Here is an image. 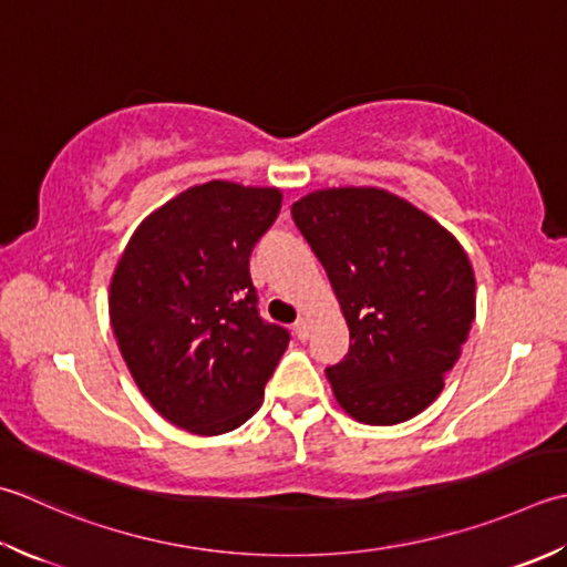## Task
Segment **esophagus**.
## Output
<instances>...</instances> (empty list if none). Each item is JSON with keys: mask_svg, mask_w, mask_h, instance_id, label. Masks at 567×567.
<instances>
[{"mask_svg": "<svg viewBox=\"0 0 567 567\" xmlns=\"http://www.w3.org/2000/svg\"><path fill=\"white\" fill-rule=\"evenodd\" d=\"M309 331H312V327H309V319H307V317H299V319L295 321V334H297V339L307 341V339H309Z\"/></svg>", "mask_w": 567, "mask_h": 567, "instance_id": "34e87169", "label": "esophagus"}]
</instances>
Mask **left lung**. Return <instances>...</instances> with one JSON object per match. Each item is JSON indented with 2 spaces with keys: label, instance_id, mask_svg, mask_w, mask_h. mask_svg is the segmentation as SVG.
<instances>
[{
  "label": "left lung",
  "instance_id": "obj_1",
  "mask_svg": "<svg viewBox=\"0 0 567 567\" xmlns=\"http://www.w3.org/2000/svg\"><path fill=\"white\" fill-rule=\"evenodd\" d=\"M292 218L329 275L351 347L327 379L365 425L415 417L445 388L476 315L467 252L447 228L375 186L319 188Z\"/></svg>",
  "mask_w": 567,
  "mask_h": 567
}]
</instances>
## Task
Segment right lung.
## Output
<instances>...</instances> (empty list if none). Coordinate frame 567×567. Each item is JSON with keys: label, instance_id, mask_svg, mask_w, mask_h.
<instances>
[{"label": "right lung", "instance_id": "add662e5", "mask_svg": "<svg viewBox=\"0 0 567 567\" xmlns=\"http://www.w3.org/2000/svg\"><path fill=\"white\" fill-rule=\"evenodd\" d=\"M280 206L275 186L186 188L142 220L110 280V324L132 379L194 435L246 423L290 343L260 319L250 280V252Z\"/></svg>", "mask_w": 567, "mask_h": 567}]
</instances>
